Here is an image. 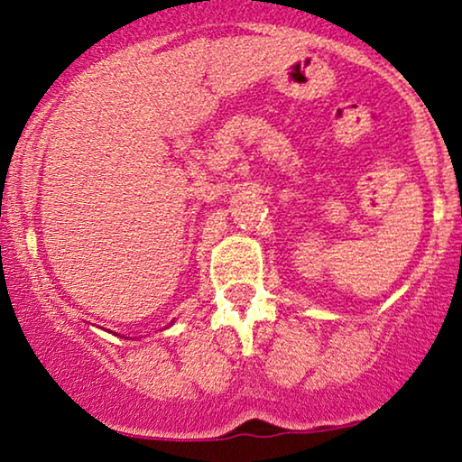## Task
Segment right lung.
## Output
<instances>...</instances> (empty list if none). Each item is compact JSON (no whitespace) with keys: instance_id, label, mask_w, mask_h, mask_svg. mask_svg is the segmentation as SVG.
Returning a JSON list of instances; mask_svg holds the SVG:
<instances>
[{"instance_id":"add662e5","label":"right lung","mask_w":462,"mask_h":462,"mask_svg":"<svg viewBox=\"0 0 462 462\" xmlns=\"http://www.w3.org/2000/svg\"><path fill=\"white\" fill-rule=\"evenodd\" d=\"M171 325H173V323H171Z\"/></svg>"}]
</instances>
